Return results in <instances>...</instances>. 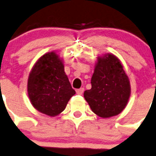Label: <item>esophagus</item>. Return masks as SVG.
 <instances>
[{
	"mask_svg": "<svg viewBox=\"0 0 156 156\" xmlns=\"http://www.w3.org/2000/svg\"><path fill=\"white\" fill-rule=\"evenodd\" d=\"M76 92H77V94H78V95H82V94H83V92H84V88L78 89V90H76Z\"/></svg>",
	"mask_w": 156,
	"mask_h": 156,
	"instance_id": "esophagus-1",
	"label": "esophagus"
}]
</instances>
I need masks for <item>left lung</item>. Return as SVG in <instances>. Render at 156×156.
Masks as SVG:
<instances>
[{
	"label": "left lung",
	"instance_id": "left-lung-1",
	"mask_svg": "<svg viewBox=\"0 0 156 156\" xmlns=\"http://www.w3.org/2000/svg\"><path fill=\"white\" fill-rule=\"evenodd\" d=\"M91 86L84 92V98L98 116L102 118L116 116L128 104L131 94L129 79L120 60L112 54L98 57Z\"/></svg>",
	"mask_w": 156,
	"mask_h": 156
}]
</instances>
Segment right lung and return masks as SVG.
<instances>
[{
  "label": "right lung",
  "mask_w": 156,
  "mask_h": 156,
  "mask_svg": "<svg viewBox=\"0 0 156 156\" xmlns=\"http://www.w3.org/2000/svg\"><path fill=\"white\" fill-rule=\"evenodd\" d=\"M30 101L39 112L50 116L58 115L75 94L64 71V65L54 51L38 59L27 80Z\"/></svg>",
  "instance_id": "right-lung-1"
}]
</instances>
